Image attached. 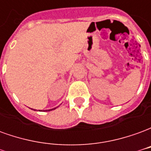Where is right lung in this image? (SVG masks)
Instances as JSON below:
<instances>
[{
	"label": "right lung",
	"instance_id": "add662e5",
	"mask_svg": "<svg viewBox=\"0 0 151 151\" xmlns=\"http://www.w3.org/2000/svg\"><path fill=\"white\" fill-rule=\"evenodd\" d=\"M54 109H56V108H52V109H50V110H48V111H52V110H54Z\"/></svg>",
	"mask_w": 151,
	"mask_h": 151
}]
</instances>
